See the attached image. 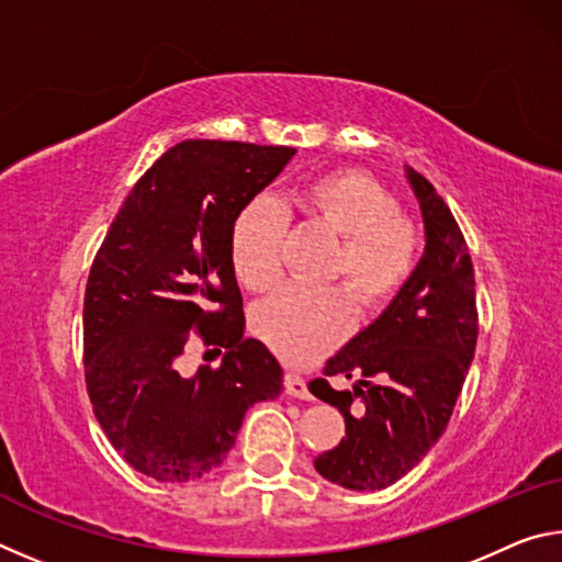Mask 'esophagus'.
<instances>
[{"instance_id":"1","label":"esophagus","mask_w":562,"mask_h":562,"mask_svg":"<svg viewBox=\"0 0 562 562\" xmlns=\"http://www.w3.org/2000/svg\"><path fill=\"white\" fill-rule=\"evenodd\" d=\"M284 392H288L290 396H297V398H312L307 382H304V379L294 372L284 374Z\"/></svg>"}]
</instances>
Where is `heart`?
Wrapping results in <instances>:
<instances>
[{
	"label": "heart",
	"mask_w": 562,
	"mask_h": 562,
	"mask_svg": "<svg viewBox=\"0 0 562 562\" xmlns=\"http://www.w3.org/2000/svg\"><path fill=\"white\" fill-rule=\"evenodd\" d=\"M292 205L304 221L339 235L329 278L345 280L361 310L396 297L416 268L414 225L389 190L361 170H331L302 183ZM288 217L270 195H255L231 225V265L243 288L262 292L282 274ZM355 327V304L345 288L284 284L252 312V329L290 364H310L337 347Z\"/></svg>",
	"instance_id": "obj_1"
}]
</instances>
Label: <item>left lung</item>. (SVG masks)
<instances>
[{
  "mask_svg": "<svg viewBox=\"0 0 562 562\" xmlns=\"http://www.w3.org/2000/svg\"><path fill=\"white\" fill-rule=\"evenodd\" d=\"M426 250L392 304L331 357L310 392L345 416V439L319 453L315 469L349 491H382L439 441L469 374L479 310L469 245L449 205L414 168ZM355 375L351 390L329 378Z\"/></svg>",
  "mask_w": 562,
  "mask_h": 562,
  "instance_id": "left-lung-1",
  "label": "left lung"
}]
</instances>
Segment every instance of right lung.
Masks as SVG:
<instances>
[{
    "mask_svg": "<svg viewBox=\"0 0 562 562\" xmlns=\"http://www.w3.org/2000/svg\"><path fill=\"white\" fill-rule=\"evenodd\" d=\"M294 156L288 146L183 140L123 201L83 294V376L103 434L164 483L221 465L255 402L282 392L268 347L245 339L231 265L235 213ZM193 336L226 349L193 378L177 361Z\"/></svg>",
    "mask_w": 562,
    "mask_h": 562,
    "instance_id": "right-lung-1",
    "label": "right lung"
}]
</instances>
